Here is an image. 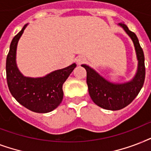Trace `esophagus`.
<instances>
[{"label":"esophagus","mask_w":151,"mask_h":151,"mask_svg":"<svg viewBox=\"0 0 151 151\" xmlns=\"http://www.w3.org/2000/svg\"><path fill=\"white\" fill-rule=\"evenodd\" d=\"M86 62V58L83 55H79L76 58V63L78 65H81V64L84 63Z\"/></svg>","instance_id":"obj_1"}]
</instances>
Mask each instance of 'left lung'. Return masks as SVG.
I'll use <instances>...</instances> for the list:
<instances>
[{
	"mask_svg": "<svg viewBox=\"0 0 151 151\" xmlns=\"http://www.w3.org/2000/svg\"><path fill=\"white\" fill-rule=\"evenodd\" d=\"M133 42L138 61L137 70L131 81L124 83H113L86 64L81 66L87 71V85L91 99L97 106L109 110H118L133 101L140 92L145 80L144 54L137 37L124 23L118 24Z\"/></svg>",
	"mask_w": 151,
	"mask_h": 151,
	"instance_id": "left-lung-1",
	"label": "left lung"
}]
</instances>
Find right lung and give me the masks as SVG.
Listing matches in <instances>:
<instances>
[{"label": "right lung", "instance_id": "add662e5", "mask_svg": "<svg viewBox=\"0 0 151 151\" xmlns=\"http://www.w3.org/2000/svg\"><path fill=\"white\" fill-rule=\"evenodd\" d=\"M26 24L11 42L9 52L6 59L7 82L11 94L17 102L36 113H48L55 110L63 98V85L77 65L57 70L41 78L25 77L16 63V50L19 40Z\"/></svg>", "mask_w": 151, "mask_h": 151}]
</instances>
